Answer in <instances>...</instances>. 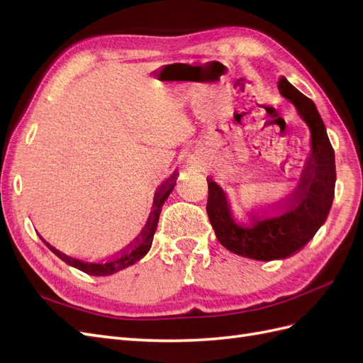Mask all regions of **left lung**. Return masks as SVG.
Instances as JSON below:
<instances>
[{
  "instance_id": "obj_1",
  "label": "left lung",
  "mask_w": 363,
  "mask_h": 363,
  "mask_svg": "<svg viewBox=\"0 0 363 363\" xmlns=\"http://www.w3.org/2000/svg\"><path fill=\"white\" fill-rule=\"evenodd\" d=\"M277 87L296 107L312 135V152L298 188L286 201L280 203L284 212L268 219L251 215L252 225L240 227L230 212L225 192L212 179H207L206 211L219 242L235 255L263 262L291 257L309 242L330 212L336 182L335 151L316 106L284 77Z\"/></svg>"
}]
</instances>
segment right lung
Listing matches in <instances>:
<instances>
[{
    "mask_svg": "<svg viewBox=\"0 0 363 363\" xmlns=\"http://www.w3.org/2000/svg\"><path fill=\"white\" fill-rule=\"evenodd\" d=\"M175 175H172L171 179H168L167 182H164L160 189L157 191L156 196H155V211L151 212L150 218H148V223L145 225V228L142 230L140 233V238L136 240L135 247L131 248L130 251L127 252H123V255L118 256L116 259L111 260V262H106V263H89V262H83V260H79V259H74V257H69L67 255H63V252H60L59 250H56L54 247H51L47 240H42L45 242V245L56 255L59 259H62L65 263H68V265L80 269L86 274H89V276H98V277H103V276H111V274H115L121 269H125L131 265H135V263L138 260H140L142 257H144L147 252L150 251L151 248V244H152V236H155V232L157 228V223H159V216H160V211H162V206L164 203V200L168 199V195L172 192L174 189V183H169L174 180Z\"/></svg>",
    "mask_w": 363,
    "mask_h": 363,
    "instance_id": "add662e5",
    "label": "right lung"
}]
</instances>
